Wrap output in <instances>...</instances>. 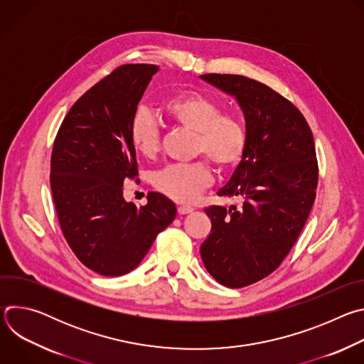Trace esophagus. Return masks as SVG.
Listing matches in <instances>:
<instances>
[{"mask_svg": "<svg viewBox=\"0 0 364 364\" xmlns=\"http://www.w3.org/2000/svg\"><path fill=\"white\" fill-rule=\"evenodd\" d=\"M178 215H187V213H191L194 209L190 205H178Z\"/></svg>", "mask_w": 364, "mask_h": 364, "instance_id": "esophagus-1", "label": "esophagus"}]
</instances>
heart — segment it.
<instances>
[{
    "label": "heart",
    "instance_id": "obj_1",
    "mask_svg": "<svg viewBox=\"0 0 364 364\" xmlns=\"http://www.w3.org/2000/svg\"><path fill=\"white\" fill-rule=\"evenodd\" d=\"M164 112L178 125L196 132L194 149L205 154L222 170L236 167L247 144L243 122L230 114H222L219 103L200 93L186 92L168 97ZM129 139L134 149L145 159H152L160 149V128L154 117L136 111L129 122ZM212 171L205 161L171 164L154 176V186L167 197L190 203L212 184Z\"/></svg>",
    "mask_w": 364,
    "mask_h": 364
}]
</instances>
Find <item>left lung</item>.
<instances>
[{
  "label": "left lung",
  "mask_w": 364,
  "mask_h": 364,
  "mask_svg": "<svg viewBox=\"0 0 364 364\" xmlns=\"http://www.w3.org/2000/svg\"><path fill=\"white\" fill-rule=\"evenodd\" d=\"M243 112L246 151L218 194L239 207L210 205L212 232L201 247L205 269L242 288L274 272L296 242L316 198V145L302 114L269 86L240 75H203Z\"/></svg>",
  "instance_id": "left-lung-1"
}]
</instances>
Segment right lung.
<instances>
[{
	"label": "right lung",
	"instance_id": "right-lung-1",
	"mask_svg": "<svg viewBox=\"0 0 364 364\" xmlns=\"http://www.w3.org/2000/svg\"><path fill=\"white\" fill-rule=\"evenodd\" d=\"M155 65H124L70 108L51 152V193L62 232L79 261L103 277L135 269L176 218V204L151 191L136 207L124 183L138 176L129 122Z\"/></svg>",
	"mask_w": 364,
	"mask_h": 364
}]
</instances>
